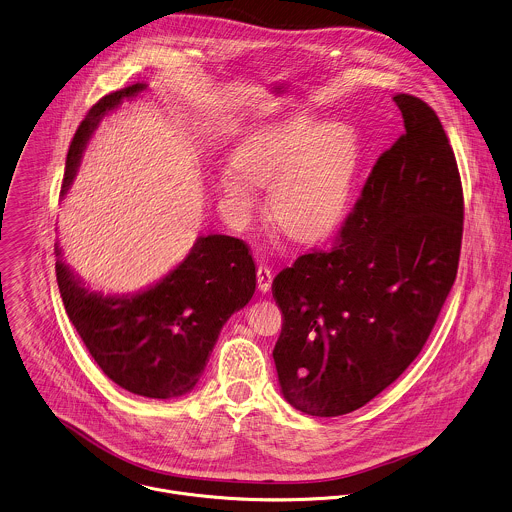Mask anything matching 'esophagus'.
<instances>
[{"label": "esophagus", "instance_id": "34e87169", "mask_svg": "<svg viewBox=\"0 0 512 512\" xmlns=\"http://www.w3.org/2000/svg\"><path fill=\"white\" fill-rule=\"evenodd\" d=\"M257 283H259V291L261 293H269L271 285H273V271L265 265H259L257 269Z\"/></svg>", "mask_w": 512, "mask_h": 512}]
</instances>
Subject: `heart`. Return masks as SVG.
Here are the masks:
<instances>
[{
    "mask_svg": "<svg viewBox=\"0 0 512 512\" xmlns=\"http://www.w3.org/2000/svg\"><path fill=\"white\" fill-rule=\"evenodd\" d=\"M358 166L360 142L348 124L299 114L247 136L221 172L219 192L233 211L249 213L255 186L271 190V219L293 239L316 241L346 217Z\"/></svg>",
    "mask_w": 512,
    "mask_h": 512,
    "instance_id": "b5f03b06",
    "label": "heart"
}]
</instances>
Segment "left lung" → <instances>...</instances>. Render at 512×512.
<instances>
[{"instance_id": "obj_1", "label": "left lung", "mask_w": 512, "mask_h": 512, "mask_svg": "<svg viewBox=\"0 0 512 512\" xmlns=\"http://www.w3.org/2000/svg\"><path fill=\"white\" fill-rule=\"evenodd\" d=\"M406 132L374 164L334 243L273 281L283 328L273 358L293 408L336 417L396 382L455 283L463 188L433 108L396 95Z\"/></svg>"}]
</instances>
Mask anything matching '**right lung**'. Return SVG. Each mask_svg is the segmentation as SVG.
I'll list each match as a JSON object with an SVG mask.
<instances>
[{
    "label": "right lung",
    "instance_id": "1",
    "mask_svg": "<svg viewBox=\"0 0 512 512\" xmlns=\"http://www.w3.org/2000/svg\"><path fill=\"white\" fill-rule=\"evenodd\" d=\"M144 89L136 83L89 110L69 146L63 196L99 120ZM55 255L63 305L95 362L120 388L154 400L184 396L200 382L223 324L251 301L257 283L249 247L215 233L198 237L190 255L162 281L122 297L91 291L63 263L59 245Z\"/></svg>",
    "mask_w": 512,
    "mask_h": 512
}]
</instances>
